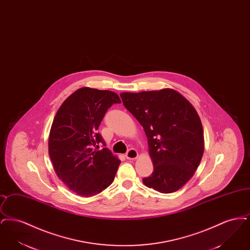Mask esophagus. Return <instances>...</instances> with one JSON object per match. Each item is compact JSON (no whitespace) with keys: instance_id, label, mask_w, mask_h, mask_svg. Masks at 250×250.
Listing matches in <instances>:
<instances>
[{"instance_id":"obj_1","label":"esophagus","mask_w":250,"mask_h":250,"mask_svg":"<svg viewBox=\"0 0 250 250\" xmlns=\"http://www.w3.org/2000/svg\"><path fill=\"white\" fill-rule=\"evenodd\" d=\"M138 156H139V154H138L137 150H135V149L128 150L127 153L125 154V157H126L127 159H129V160H134V159H136Z\"/></svg>"}]
</instances>
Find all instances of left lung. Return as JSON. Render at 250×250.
<instances>
[{
    "instance_id": "left-lung-1",
    "label": "left lung",
    "mask_w": 250,
    "mask_h": 250,
    "mask_svg": "<svg viewBox=\"0 0 250 250\" xmlns=\"http://www.w3.org/2000/svg\"><path fill=\"white\" fill-rule=\"evenodd\" d=\"M120 95L148 139L154 171L143 184L160 193L179 190L194 175L204 151L202 121L195 107L169 88Z\"/></svg>"
}]
</instances>
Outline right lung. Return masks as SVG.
Here are the masks:
<instances>
[{"instance_id": "add662e5", "label": "right lung", "mask_w": 250, "mask_h": 250, "mask_svg": "<svg viewBox=\"0 0 250 250\" xmlns=\"http://www.w3.org/2000/svg\"><path fill=\"white\" fill-rule=\"evenodd\" d=\"M121 103L114 92L83 87L59 107L48 137V155L60 180L76 194L93 197L113 182L121 161L105 146L98 127L107 108Z\"/></svg>"}]
</instances>
